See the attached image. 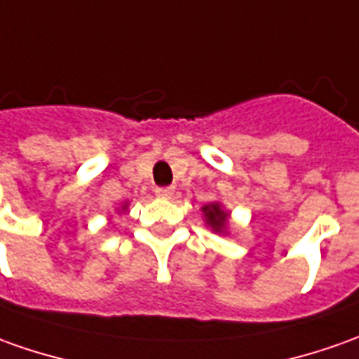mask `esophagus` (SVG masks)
I'll list each match as a JSON object with an SVG mask.
<instances>
[{
  "instance_id": "esophagus-1",
  "label": "esophagus",
  "mask_w": 359,
  "mask_h": 359,
  "mask_svg": "<svg viewBox=\"0 0 359 359\" xmlns=\"http://www.w3.org/2000/svg\"><path fill=\"white\" fill-rule=\"evenodd\" d=\"M155 194H157L159 198H170V196L175 194V189H172V187H161V189L155 190Z\"/></svg>"
}]
</instances>
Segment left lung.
<instances>
[{"instance_id":"left-lung-1","label":"left lung","mask_w":359,"mask_h":359,"mask_svg":"<svg viewBox=\"0 0 359 359\" xmlns=\"http://www.w3.org/2000/svg\"><path fill=\"white\" fill-rule=\"evenodd\" d=\"M202 210H204V216H206V224H210L214 230L220 231L222 228H224L228 214L222 210L220 204H210V206H204Z\"/></svg>"}]
</instances>
